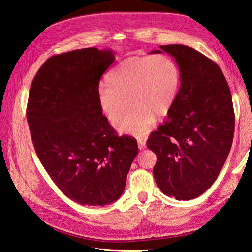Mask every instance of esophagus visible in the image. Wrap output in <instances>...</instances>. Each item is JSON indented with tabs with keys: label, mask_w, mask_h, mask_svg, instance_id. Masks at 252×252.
Segmentation results:
<instances>
[{
	"label": "esophagus",
	"mask_w": 252,
	"mask_h": 252,
	"mask_svg": "<svg viewBox=\"0 0 252 252\" xmlns=\"http://www.w3.org/2000/svg\"><path fill=\"white\" fill-rule=\"evenodd\" d=\"M138 145H139V149L140 150H144L145 148H146V142H145L144 140H140L138 142Z\"/></svg>",
	"instance_id": "1"
}]
</instances>
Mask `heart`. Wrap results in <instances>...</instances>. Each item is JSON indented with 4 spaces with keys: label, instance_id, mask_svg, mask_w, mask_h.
I'll return each instance as SVG.
<instances>
[{
    "label": "heart",
    "instance_id": "1",
    "mask_svg": "<svg viewBox=\"0 0 252 252\" xmlns=\"http://www.w3.org/2000/svg\"><path fill=\"white\" fill-rule=\"evenodd\" d=\"M106 85L97 89V103L104 116L117 123L127 103L131 110L117 126L120 133L145 138L155 120L169 112L180 87V71L173 60L157 53L129 57L106 75Z\"/></svg>",
    "mask_w": 252,
    "mask_h": 252
}]
</instances>
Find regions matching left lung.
I'll return each mask as SVG.
<instances>
[{"instance_id": "8db88e82", "label": "left lung", "mask_w": 252, "mask_h": 252, "mask_svg": "<svg viewBox=\"0 0 252 252\" xmlns=\"http://www.w3.org/2000/svg\"><path fill=\"white\" fill-rule=\"evenodd\" d=\"M180 69L181 86L168 118L148 138L161 191L192 200L211 187L229 155L234 132L231 93L220 67L185 45H163ZM156 50L151 53H159Z\"/></svg>"}]
</instances>
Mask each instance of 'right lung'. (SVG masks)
I'll return each instance as SVG.
<instances>
[{
  "instance_id": "right-lung-1",
  "label": "right lung",
  "mask_w": 252,
  "mask_h": 252,
  "mask_svg": "<svg viewBox=\"0 0 252 252\" xmlns=\"http://www.w3.org/2000/svg\"><path fill=\"white\" fill-rule=\"evenodd\" d=\"M113 61L109 49L61 53L30 86L26 114L36 155L61 191L80 205L117 201L139 151L135 139L117 134L97 103L101 77Z\"/></svg>"
}]
</instances>
